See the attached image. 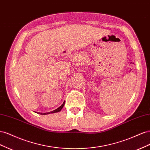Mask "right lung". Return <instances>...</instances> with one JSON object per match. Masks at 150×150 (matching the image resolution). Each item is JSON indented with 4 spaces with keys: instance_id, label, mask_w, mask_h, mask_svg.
Instances as JSON below:
<instances>
[{
    "instance_id": "1",
    "label": "right lung",
    "mask_w": 150,
    "mask_h": 150,
    "mask_svg": "<svg viewBox=\"0 0 150 150\" xmlns=\"http://www.w3.org/2000/svg\"><path fill=\"white\" fill-rule=\"evenodd\" d=\"M64 103H65V101H64V103H62V105L61 106H59V107L58 108H57L56 110H54V111H51V112H44V113H42V112H37V113L38 114H40V115H48V114H50V113H55V112H59L62 109V108L64 107Z\"/></svg>"
}]
</instances>
